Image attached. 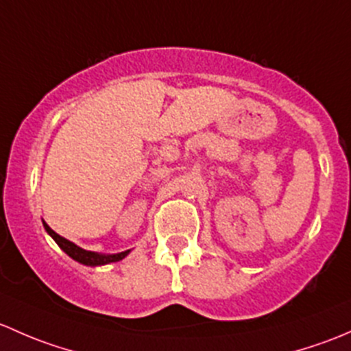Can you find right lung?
<instances>
[{
	"label": "right lung",
	"instance_id": "right-lung-1",
	"mask_svg": "<svg viewBox=\"0 0 351 351\" xmlns=\"http://www.w3.org/2000/svg\"><path fill=\"white\" fill-rule=\"evenodd\" d=\"M43 226H45L47 233L50 234V237L56 240V243L59 245L60 248H62L66 254L71 256V258L77 260V262L84 263V265H104V263H111V262H120V260L125 258L126 255L130 254V250L126 252H121V254H117V255H99V254H95V252H88V250H82L81 247H77V245H74L72 241H69L67 238L60 237V234H57L56 231L50 228L47 223H43Z\"/></svg>",
	"mask_w": 351,
	"mask_h": 351
}]
</instances>
